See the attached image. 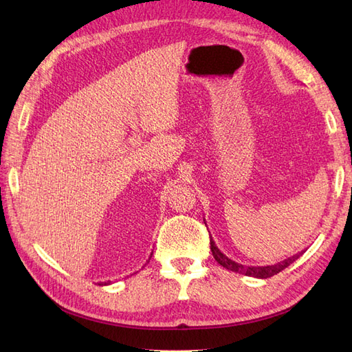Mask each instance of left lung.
<instances>
[{"mask_svg":"<svg viewBox=\"0 0 352 352\" xmlns=\"http://www.w3.org/2000/svg\"><path fill=\"white\" fill-rule=\"evenodd\" d=\"M210 248H211V252H212V257H214V260L220 265H223L225 269H228L230 272L239 273V274L252 276V278H258V279H267V278H272V276H274V274H278L279 272L286 269L287 265L292 264L295 260L300 258L301 255L304 254V251H301L298 254H294L292 257H287L286 260H283L280 263L272 264V265H242L236 261L230 260L229 257H226V255L217 248V245H216L214 241H212V238L210 239Z\"/></svg>","mask_w":352,"mask_h":352,"instance_id":"left-lung-1","label":"left lung"}]
</instances>
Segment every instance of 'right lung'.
<instances>
[{"label": "right lung", "instance_id": "add662e5", "mask_svg": "<svg viewBox=\"0 0 352 352\" xmlns=\"http://www.w3.org/2000/svg\"><path fill=\"white\" fill-rule=\"evenodd\" d=\"M151 255H153V254H151ZM151 255H150V258H151ZM110 283H111V282L109 280V282H101L100 285H110Z\"/></svg>", "mask_w": 352, "mask_h": 352}]
</instances>
